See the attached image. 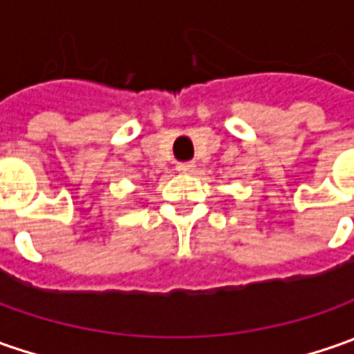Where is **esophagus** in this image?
I'll return each mask as SVG.
<instances>
[{
	"label": "esophagus",
	"mask_w": 354,
	"mask_h": 354,
	"mask_svg": "<svg viewBox=\"0 0 354 354\" xmlns=\"http://www.w3.org/2000/svg\"><path fill=\"white\" fill-rule=\"evenodd\" d=\"M177 171H179V173H193V171H195V163H193V161L179 163V165H177Z\"/></svg>",
	"instance_id": "1"
}]
</instances>
